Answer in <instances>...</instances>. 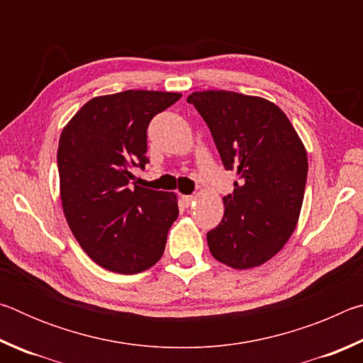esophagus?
Returning <instances> with one entry per match:
<instances>
[{
  "mask_svg": "<svg viewBox=\"0 0 363 363\" xmlns=\"http://www.w3.org/2000/svg\"><path fill=\"white\" fill-rule=\"evenodd\" d=\"M194 200H195L194 195H181V201L184 206H190L194 203Z\"/></svg>",
  "mask_w": 363,
  "mask_h": 363,
  "instance_id": "obj_1",
  "label": "esophagus"
}]
</instances>
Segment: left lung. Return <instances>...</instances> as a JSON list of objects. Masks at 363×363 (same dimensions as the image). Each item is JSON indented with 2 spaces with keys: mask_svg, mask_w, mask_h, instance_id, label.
<instances>
[{
  "mask_svg": "<svg viewBox=\"0 0 363 363\" xmlns=\"http://www.w3.org/2000/svg\"><path fill=\"white\" fill-rule=\"evenodd\" d=\"M210 128L227 171L238 181L223 199L210 253L232 269L262 266L290 240L303 206L307 153L279 106L259 96L206 89L187 96Z\"/></svg>",
  "mask_w": 363,
  "mask_h": 363,
  "instance_id": "8db88e82",
  "label": "left lung"
}]
</instances>
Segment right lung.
I'll return each mask as SVG.
<instances>
[{
    "instance_id": "obj_1",
    "label": "right lung",
    "mask_w": 363,
    "mask_h": 363,
    "mask_svg": "<svg viewBox=\"0 0 363 363\" xmlns=\"http://www.w3.org/2000/svg\"><path fill=\"white\" fill-rule=\"evenodd\" d=\"M181 93L128 89L88 101L64 126L57 167L60 201L79 247L101 267L139 274L163 256L179 214L174 192L130 184L144 168L147 126Z\"/></svg>"
}]
</instances>
